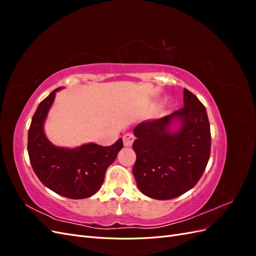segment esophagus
I'll return each mask as SVG.
<instances>
[{
  "instance_id": "obj_1",
  "label": "esophagus",
  "mask_w": 256,
  "mask_h": 256,
  "mask_svg": "<svg viewBox=\"0 0 256 256\" xmlns=\"http://www.w3.org/2000/svg\"><path fill=\"white\" fill-rule=\"evenodd\" d=\"M122 140H124V145L126 147H130L134 142V136L132 134H126L122 136Z\"/></svg>"
}]
</instances>
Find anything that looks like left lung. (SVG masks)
I'll use <instances>...</instances> for the list:
<instances>
[{
	"instance_id": "8db88e82",
	"label": "left lung",
	"mask_w": 256,
	"mask_h": 256,
	"mask_svg": "<svg viewBox=\"0 0 256 256\" xmlns=\"http://www.w3.org/2000/svg\"><path fill=\"white\" fill-rule=\"evenodd\" d=\"M132 172L138 188L154 200H171L192 189L210 156V125L205 106L184 88V108L138 125Z\"/></svg>"
}]
</instances>
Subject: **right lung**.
Here are the masks:
<instances>
[{"instance_id": "right-lung-1", "label": "right lung", "mask_w": 256, "mask_h": 256, "mask_svg": "<svg viewBox=\"0 0 256 256\" xmlns=\"http://www.w3.org/2000/svg\"><path fill=\"white\" fill-rule=\"evenodd\" d=\"M63 88L54 90L38 106L28 129V152L46 187L68 198H86L102 188L106 168L122 148V140L111 146L86 143L72 148L52 144L44 134V122L56 92Z\"/></svg>"}]
</instances>
